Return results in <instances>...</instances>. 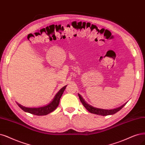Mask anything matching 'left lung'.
<instances>
[{
    "mask_svg": "<svg viewBox=\"0 0 145 145\" xmlns=\"http://www.w3.org/2000/svg\"><path fill=\"white\" fill-rule=\"evenodd\" d=\"M80 100H81V103H82V105H84V106L86 108L87 110H88L90 113L91 114H96V115H102V116H106V115H114L115 113H116L117 112H118L119 110H120L123 107H124L125 105H123L122 106H121L120 108H118L116 109H111V110H106V109H98V108H95L94 107L89 105V104H88L86 101L84 100V99H83V98L82 97V96L80 95L79 94H78Z\"/></svg>",
    "mask_w": 145,
    "mask_h": 145,
    "instance_id": "obj_1",
    "label": "left lung"
}]
</instances>
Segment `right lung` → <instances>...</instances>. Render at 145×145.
<instances>
[{"instance_id": "right-lung-1", "label": "right lung", "mask_w": 145, "mask_h": 145, "mask_svg": "<svg viewBox=\"0 0 145 145\" xmlns=\"http://www.w3.org/2000/svg\"><path fill=\"white\" fill-rule=\"evenodd\" d=\"M66 88V86H64V87H63L60 91H59L51 103L44 107H41V108H25L24 106H21L18 103H17V105L21 109L25 112H28V113L35 115H38V116L46 115L48 114L51 113V112H52L57 108V107L58 106L59 102H60V98Z\"/></svg>"}]
</instances>
